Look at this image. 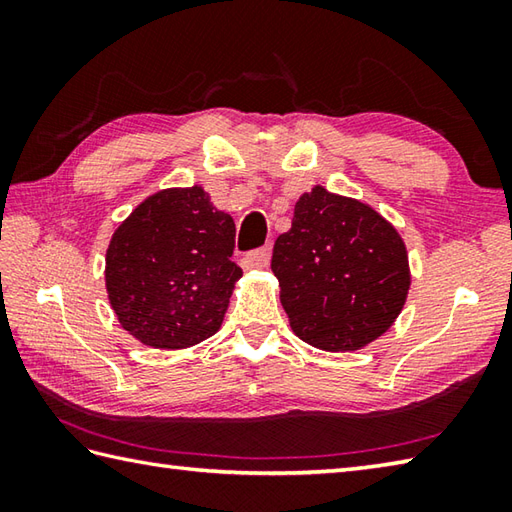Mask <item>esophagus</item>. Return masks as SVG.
Segmentation results:
<instances>
[{
    "label": "esophagus",
    "instance_id": "1",
    "mask_svg": "<svg viewBox=\"0 0 512 512\" xmlns=\"http://www.w3.org/2000/svg\"><path fill=\"white\" fill-rule=\"evenodd\" d=\"M268 248H257V250H250L242 257V268L250 270V268H264L268 264Z\"/></svg>",
    "mask_w": 512,
    "mask_h": 512
}]
</instances>
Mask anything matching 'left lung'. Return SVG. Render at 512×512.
Masks as SVG:
<instances>
[{"mask_svg":"<svg viewBox=\"0 0 512 512\" xmlns=\"http://www.w3.org/2000/svg\"><path fill=\"white\" fill-rule=\"evenodd\" d=\"M270 268L292 332L328 352L361 350L385 334L411 284L396 228L372 206L323 187L295 204Z\"/></svg>","mask_w":512,"mask_h":512,"instance_id":"8db88e82","label":"left lung"}]
</instances>
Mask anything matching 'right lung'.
Returning <instances> with one entry per match:
<instances>
[{
	"instance_id": "add662e5",
	"label": "right lung",
	"mask_w": 512,
	"mask_h": 512,
	"mask_svg": "<svg viewBox=\"0 0 512 512\" xmlns=\"http://www.w3.org/2000/svg\"><path fill=\"white\" fill-rule=\"evenodd\" d=\"M233 217L202 187L165 189L116 228L105 286L123 328L158 350L209 339L224 321L242 268L231 262Z\"/></svg>"
}]
</instances>
